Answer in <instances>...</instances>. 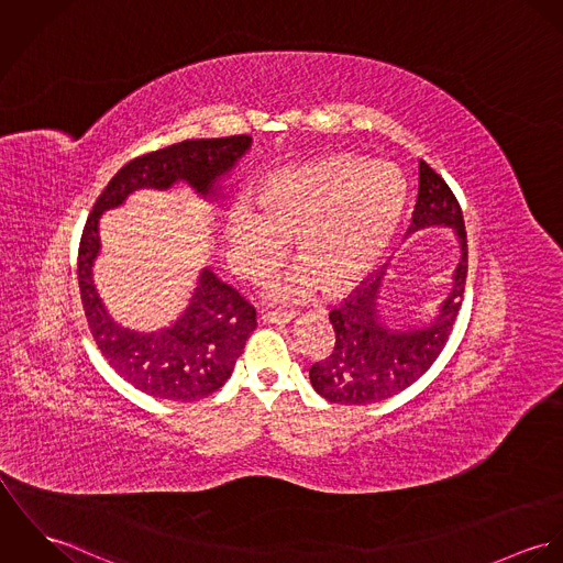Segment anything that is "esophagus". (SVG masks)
<instances>
[{"instance_id": "obj_1", "label": "esophagus", "mask_w": 563, "mask_h": 563, "mask_svg": "<svg viewBox=\"0 0 563 563\" xmlns=\"http://www.w3.org/2000/svg\"><path fill=\"white\" fill-rule=\"evenodd\" d=\"M295 312H264L262 321L271 322V324H286V322L295 321Z\"/></svg>"}]
</instances>
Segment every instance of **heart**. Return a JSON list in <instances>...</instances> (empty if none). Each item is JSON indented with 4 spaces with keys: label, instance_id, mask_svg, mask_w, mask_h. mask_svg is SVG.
Returning <instances> with one entry per match:
<instances>
[{
    "label": "heart",
    "instance_id": "obj_1",
    "mask_svg": "<svg viewBox=\"0 0 563 563\" xmlns=\"http://www.w3.org/2000/svg\"><path fill=\"white\" fill-rule=\"evenodd\" d=\"M407 203L399 168L357 156L282 168L236 197L221 219L230 264L246 277L264 275L292 236L295 266L268 284L277 301L308 297L317 282L327 295L360 284L395 241Z\"/></svg>",
    "mask_w": 563,
    "mask_h": 563
}]
</instances>
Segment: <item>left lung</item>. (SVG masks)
<instances>
[{
  "instance_id": "left-lung-1",
  "label": "left lung",
  "mask_w": 563,
  "mask_h": 563,
  "mask_svg": "<svg viewBox=\"0 0 563 563\" xmlns=\"http://www.w3.org/2000/svg\"><path fill=\"white\" fill-rule=\"evenodd\" d=\"M427 228H449L460 244V262L451 275L446 299L429 322H390V317L384 314V286L390 262L366 277L329 312L335 344L329 357L310 368L312 388L322 399L342 405L386 401L420 379L444 349L464 297L468 244L455 195L427 162L420 161L418 201L405 236Z\"/></svg>"
}]
</instances>
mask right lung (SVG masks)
Wrapping results in <instances>:
<instances>
[{
    "instance_id": "1",
    "label": "right lung",
    "mask_w": 563,
    "mask_h": 563,
    "mask_svg": "<svg viewBox=\"0 0 563 563\" xmlns=\"http://www.w3.org/2000/svg\"><path fill=\"white\" fill-rule=\"evenodd\" d=\"M253 139L184 141L128 162L103 188L81 232L78 282L92 338L108 364L141 393L166 401H199L217 393L232 375L249 335L255 310L208 266L181 314L156 331H141L114 321L101 301L92 266L101 253L99 221L103 212L121 208L143 188L170 190L177 184L192 188L203 201L223 199V179L249 152Z\"/></svg>"
}]
</instances>
